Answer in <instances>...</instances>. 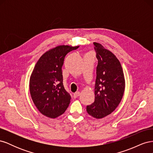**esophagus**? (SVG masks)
<instances>
[{
  "label": "esophagus",
  "mask_w": 153,
  "mask_h": 153,
  "mask_svg": "<svg viewBox=\"0 0 153 153\" xmlns=\"http://www.w3.org/2000/svg\"><path fill=\"white\" fill-rule=\"evenodd\" d=\"M80 92H75V93H74V94H73V98H77V97H78V96H80Z\"/></svg>",
  "instance_id": "esophagus-1"
}]
</instances>
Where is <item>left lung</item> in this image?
Masks as SVG:
<instances>
[{
	"label": "left lung",
	"instance_id": "1",
	"mask_svg": "<svg viewBox=\"0 0 153 153\" xmlns=\"http://www.w3.org/2000/svg\"><path fill=\"white\" fill-rule=\"evenodd\" d=\"M98 59L94 102L87 106V112L96 119L112 113L121 102L125 88L121 64L115 55L98 43H94Z\"/></svg>",
	"mask_w": 153,
	"mask_h": 153
}]
</instances>
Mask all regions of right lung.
<instances>
[{"instance_id": "obj_1", "label": "right lung", "mask_w": 153, "mask_h": 153, "mask_svg": "<svg viewBox=\"0 0 153 153\" xmlns=\"http://www.w3.org/2000/svg\"><path fill=\"white\" fill-rule=\"evenodd\" d=\"M78 47L61 45L45 52L37 62L30 75V93L43 115L56 118L64 113L71 96L64 89L62 67L68 53Z\"/></svg>"}]
</instances>
